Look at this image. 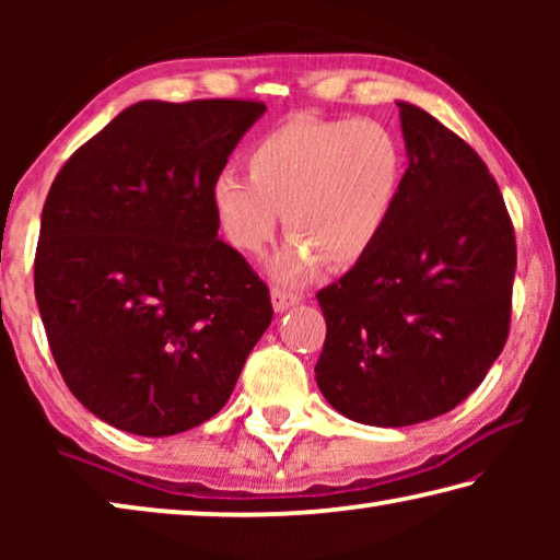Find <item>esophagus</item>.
Returning a JSON list of instances; mask_svg holds the SVG:
<instances>
[{"mask_svg":"<svg viewBox=\"0 0 560 560\" xmlns=\"http://www.w3.org/2000/svg\"><path fill=\"white\" fill-rule=\"evenodd\" d=\"M271 303H273V311H277V314H283V311H289L291 306H296L299 293L287 291V289H281V287H273L271 289Z\"/></svg>","mask_w":560,"mask_h":560,"instance_id":"1","label":"esophagus"}]
</instances>
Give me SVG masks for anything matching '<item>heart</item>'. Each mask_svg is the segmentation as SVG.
Here are the masks:
<instances>
[{
	"label": "heart",
	"instance_id": "obj_1",
	"mask_svg": "<svg viewBox=\"0 0 560 560\" xmlns=\"http://www.w3.org/2000/svg\"><path fill=\"white\" fill-rule=\"evenodd\" d=\"M405 148L375 118H293L246 153L244 177L222 170L210 205L236 252L261 254L283 214L291 240L269 261L271 277L299 283L320 264L348 269L381 240L405 183Z\"/></svg>",
	"mask_w": 560,
	"mask_h": 560
}]
</instances>
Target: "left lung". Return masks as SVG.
Listing matches in <instances>:
<instances>
[{"instance_id": "1", "label": "left lung", "mask_w": 560, "mask_h": 560, "mask_svg": "<svg viewBox=\"0 0 560 560\" xmlns=\"http://www.w3.org/2000/svg\"><path fill=\"white\" fill-rule=\"evenodd\" d=\"M397 108L400 200L373 249L316 293V383L373 428L432 420L477 390L506 343L516 271L514 224L485 160L428 110Z\"/></svg>"}]
</instances>
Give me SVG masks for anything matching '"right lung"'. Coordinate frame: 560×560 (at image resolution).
I'll return each instance as SVG.
<instances>
[{
	"label": "right lung",
	"instance_id": "add662e5",
	"mask_svg": "<svg viewBox=\"0 0 560 560\" xmlns=\"http://www.w3.org/2000/svg\"><path fill=\"white\" fill-rule=\"evenodd\" d=\"M267 106L140 101L61 167L42 212L34 291L83 407L170 438L230 400L271 324L269 289L217 240L210 185Z\"/></svg>",
	"mask_w": 560,
	"mask_h": 560
}]
</instances>
